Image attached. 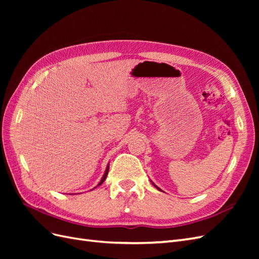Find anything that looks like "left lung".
<instances>
[{
    "mask_svg": "<svg viewBox=\"0 0 259 259\" xmlns=\"http://www.w3.org/2000/svg\"><path fill=\"white\" fill-rule=\"evenodd\" d=\"M154 186H155V185H154ZM155 187H156V186H155ZM156 188H158V187H156ZM158 189H159V188H158ZM159 190H160V189H159Z\"/></svg>",
    "mask_w": 259,
    "mask_h": 259,
    "instance_id": "8db88e82",
    "label": "left lung"
}]
</instances>
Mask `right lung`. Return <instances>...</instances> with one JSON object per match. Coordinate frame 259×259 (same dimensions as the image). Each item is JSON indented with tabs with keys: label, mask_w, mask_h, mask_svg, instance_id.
<instances>
[{
	"label": "right lung",
	"mask_w": 259,
	"mask_h": 259,
	"mask_svg": "<svg viewBox=\"0 0 259 259\" xmlns=\"http://www.w3.org/2000/svg\"><path fill=\"white\" fill-rule=\"evenodd\" d=\"M108 171H109V165L107 166V169H106V171H105V174H104V177H103V178H101V180H100V183L98 184V186H99V185H101V184H103V183L105 182V179H106V177H107V175H108Z\"/></svg>",
	"instance_id": "right-lung-1"
}]
</instances>
